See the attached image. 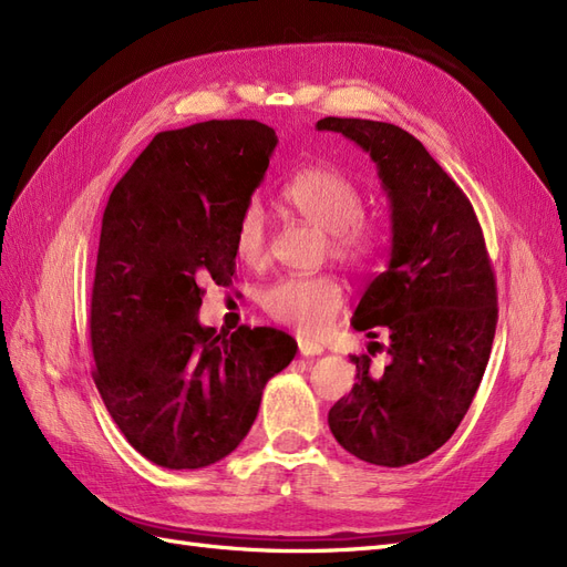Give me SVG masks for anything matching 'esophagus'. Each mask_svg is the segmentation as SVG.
Segmentation results:
<instances>
[{"instance_id":"34e87169","label":"esophagus","mask_w":567,"mask_h":567,"mask_svg":"<svg viewBox=\"0 0 567 567\" xmlns=\"http://www.w3.org/2000/svg\"><path fill=\"white\" fill-rule=\"evenodd\" d=\"M298 350H300L302 357H315V354L323 352V346L317 340H310V338H298Z\"/></svg>"}]
</instances>
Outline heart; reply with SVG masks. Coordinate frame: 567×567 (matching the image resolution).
<instances>
[{"instance_id":"1","label":"heart","mask_w":567,"mask_h":567,"mask_svg":"<svg viewBox=\"0 0 567 567\" xmlns=\"http://www.w3.org/2000/svg\"><path fill=\"white\" fill-rule=\"evenodd\" d=\"M281 198L290 210L326 231V252L348 265H367L381 250L383 234L364 215V198L357 184L326 165L302 167L286 182ZM234 252L255 267L267 257L265 215L250 203L236 221ZM346 290L329 274L315 277H281L262 288L260 305L274 321L317 333L340 312Z\"/></svg>"}]
</instances>
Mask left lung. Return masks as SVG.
<instances>
[{
    "mask_svg": "<svg viewBox=\"0 0 567 567\" xmlns=\"http://www.w3.org/2000/svg\"><path fill=\"white\" fill-rule=\"evenodd\" d=\"M379 167L392 217L388 269L375 274L352 326L369 354H352L357 383L329 411L342 450L400 468L440 450L458 427L489 362L496 281L485 236L466 194L425 146L398 125L323 117ZM386 352L383 368L372 364Z\"/></svg>",
    "mask_w": 567,
    "mask_h": 567,
    "instance_id": "obj_1",
    "label": "left lung"
}]
</instances>
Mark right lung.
Here are the masks:
<instances>
[{"instance_id":"1","label":"right lung","mask_w":567,"mask_h":567,"mask_svg":"<svg viewBox=\"0 0 567 567\" xmlns=\"http://www.w3.org/2000/svg\"><path fill=\"white\" fill-rule=\"evenodd\" d=\"M277 142L257 120L161 132L109 198L92 375L120 433L156 466L192 471L231 454L267 381L296 357V340L269 326L217 336L198 323L200 281H231L236 221Z\"/></svg>"}]
</instances>
